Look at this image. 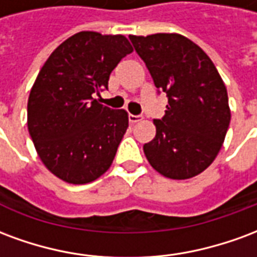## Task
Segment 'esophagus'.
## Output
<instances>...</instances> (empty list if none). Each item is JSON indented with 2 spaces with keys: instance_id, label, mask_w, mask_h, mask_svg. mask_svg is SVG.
I'll return each mask as SVG.
<instances>
[{
  "instance_id": "esophagus-1",
  "label": "esophagus",
  "mask_w": 257,
  "mask_h": 257,
  "mask_svg": "<svg viewBox=\"0 0 257 257\" xmlns=\"http://www.w3.org/2000/svg\"><path fill=\"white\" fill-rule=\"evenodd\" d=\"M128 118H129V122H132V123L139 122V121H142V119H143V117H142V115H134V114H129Z\"/></svg>"
}]
</instances>
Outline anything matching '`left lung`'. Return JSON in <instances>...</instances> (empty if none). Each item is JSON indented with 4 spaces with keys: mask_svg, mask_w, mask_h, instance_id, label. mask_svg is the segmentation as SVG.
I'll return each instance as SVG.
<instances>
[{
    "mask_svg": "<svg viewBox=\"0 0 257 257\" xmlns=\"http://www.w3.org/2000/svg\"><path fill=\"white\" fill-rule=\"evenodd\" d=\"M149 68L165 115L154 119L156 138L143 146L151 167L171 179H190L213 162L230 125L228 96L209 56L180 34L129 36Z\"/></svg>",
    "mask_w": 257,
    "mask_h": 257,
    "instance_id": "1",
    "label": "left lung"
}]
</instances>
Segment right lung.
I'll list each match as a JSON object with an SVG mask.
<instances>
[{
  "mask_svg": "<svg viewBox=\"0 0 257 257\" xmlns=\"http://www.w3.org/2000/svg\"><path fill=\"white\" fill-rule=\"evenodd\" d=\"M123 36L81 31L60 44L38 73L27 103V126L38 156L67 183L85 184L111 165L128 128L125 110L97 103L110 74L132 52Z\"/></svg>",
  "mask_w": 257,
  "mask_h": 257,
  "instance_id": "add662e5",
  "label": "right lung"
}]
</instances>
